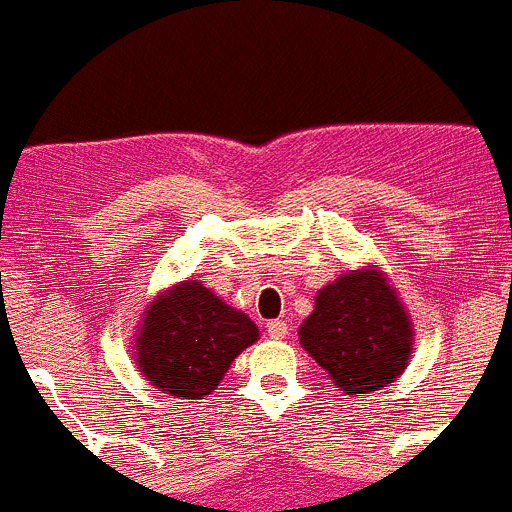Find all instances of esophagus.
<instances>
[{
    "label": "esophagus",
    "mask_w": 512,
    "mask_h": 512,
    "mask_svg": "<svg viewBox=\"0 0 512 512\" xmlns=\"http://www.w3.org/2000/svg\"><path fill=\"white\" fill-rule=\"evenodd\" d=\"M266 331H268V336L271 338H286L288 336V323L286 321H268L266 323Z\"/></svg>",
    "instance_id": "1"
}]
</instances>
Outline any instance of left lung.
<instances>
[{"instance_id": "1", "label": "left lung", "mask_w": 512, "mask_h": 512, "mask_svg": "<svg viewBox=\"0 0 512 512\" xmlns=\"http://www.w3.org/2000/svg\"><path fill=\"white\" fill-rule=\"evenodd\" d=\"M301 346L348 396L381 391L406 371L413 323L378 268L341 273L316 293L298 328Z\"/></svg>"}]
</instances>
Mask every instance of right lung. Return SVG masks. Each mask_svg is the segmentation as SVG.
<instances>
[{
    "mask_svg": "<svg viewBox=\"0 0 512 512\" xmlns=\"http://www.w3.org/2000/svg\"><path fill=\"white\" fill-rule=\"evenodd\" d=\"M256 341L258 328L246 313L221 301L201 281H181L146 306L134 356L151 386L199 401Z\"/></svg>",
    "mask_w": 512,
    "mask_h": 512,
    "instance_id": "obj_1",
    "label": "right lung"
}]
</instances>
